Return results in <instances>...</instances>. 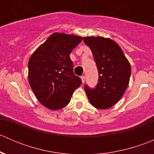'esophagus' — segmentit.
I'll return each instance as SVG.
<instances>
[{"instance_id":"1","label":"esophagus","mask_w":154,"mask_h":154,"mask_svg":"<svg viewBox=\"0 0 154 154\" xmlns=\"http://www.w3.org/2000/svg\"><path fill=\"white\" fill-rule=\"evenodd\" d=\"M80 78H81V80H82V83H84L85 80H86V77H85V76H82V77H80Z\"/></svg>"}]
</instances>
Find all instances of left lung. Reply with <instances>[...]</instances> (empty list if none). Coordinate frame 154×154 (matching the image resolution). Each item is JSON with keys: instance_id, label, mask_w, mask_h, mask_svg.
I'll list each match as a JSON object with an SVG mask.
<instances>
[{"instance_id": "8db88e82", "label": "left lung", "mask_w": 154, "mask_h": 154, "mask_svg": "<svg viewBox=\"0 0 154 154\" xmlns=\"http://www.w3.org/2000/svg\"><path fill=\"white\" fill-rule=\"evenodd\" d=\"M83 41L92 52L98 82L94 88L85 85V90L93 106L106 109L123 96L131 74L130 63L119 45L103 37H84Z\"/></svg>"}]
</instances>
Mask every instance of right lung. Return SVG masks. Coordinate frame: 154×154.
I'll return each instance as SVG.
<instances>
[{"label": "right lung", "instance_id": "add662e5", "mask_svg": "<svg viewBox=\"0 0 154 154\" xmlns=\"http://www.w3.org/2000/svg\"><path fill=\"white\" fill-rule=\"evenodd\" d=\"M83 38L55 32L36 49L29 60L28 78L38 101L52 110L63 109L82 80L74 74L70 54Z\"/></svg>", "mask_w": 154, "mask_h": 154}]
</instances>
